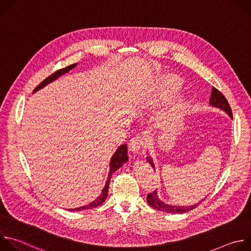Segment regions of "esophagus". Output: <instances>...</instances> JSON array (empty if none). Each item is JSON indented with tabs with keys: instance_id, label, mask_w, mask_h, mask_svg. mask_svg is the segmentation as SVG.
<instances>
[{
	"instance_id": "esophagus-1",
	"label": "esophagus",
	"mask_w": 251,
	"mask_h": 251,
	"mask_svg": "<svg viewBox=\"0 0 251 251\" xmlns=\"http://www.w3.org/2000/svg\"><path fill=\"white\" fill-rule=\"evenodd\" d=\"M146 144V138L142 135H137L131 138L129 143V149L133 154H139L141 149Z\"/></svg>"
}]
</instances>
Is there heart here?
I'll list each match as a JSON object with an SVG mask.
<instances>
[{
	"mask_svg": "<svg viewBox=\"0 0 251 251\" xmlns=\"http://www.w3.org/2000/svg\"><path fill=\"white\" fill-rule=\"evenodd\" d=\"M181 84H182V82L177 77H172V78L168 79V81L166 83V88H165L164 92L162 93V96L169 94V92L170 93L175 92L176 89L180 88Z\"/></svg>",
	"mask_w": 251,
	"mask_h": 251,
	"instance_id": "obj_1",
	"label": "heart"
}]
</instances>
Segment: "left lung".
I'll list each match as a JSON object with an SVG mask.
<instances>
[{
  "instance_id": "1",
  "label": "left lung",
  "mask_w": 251,
  "mask_h": 251,
  "mask_svg": "<svg viewBox=\"0 0 251 251\" xmlns=\"http://www.w3.org/2000/svg\"><path fill=\"white\" fill-rule=\"evenodd\" d=\"M209 103H210V105H212L214 107H218V108L223 109L224 111H226L232 118V111H231V108H230L228 101L226 100L225 95L220 90H218L216 87H212V89H211V96H210V99H209ZM147 160L150 162V164L154 168V164L152 163L151 159L148 158ZM204 201V199L201 200V201ZM147 201L155 209H158V210H161V211H165V212H168V213H182V212H186V211H189L191 209H194L200 203L199 202V203H196V204L190 205V206H177V205L166 204V203H164L162 201H160L158 199L156 191H154L151 194H148Z\"/></svg>"
}]
</instances>
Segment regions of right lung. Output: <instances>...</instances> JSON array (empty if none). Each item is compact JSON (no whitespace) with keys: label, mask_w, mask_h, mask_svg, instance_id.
I'll list each match as a JSON object with an SVG mask.
<instances>
[{"label":"right lung","mask_w":251,"mask_h":251,"mask_svg":"<svg viewBox=\"0 0 251 251\" xmlns=\"http://www.w3.org/2000/svg\"><path fill=\"white\" fill-rule=\"evenodd\" d=\"M76 63L75 64H71V65H68L64 68H61V69H58L56 70L55 73H53L52 75H50L49 77H47L43 82H41L37 87H35L33 89V92L37 91L41 88H43L44 86H46L47 84L50 83L51 81L55 80L58 76L66 74L67 71H69L70 69H73L74 67H75ZM128 161V156H127V145L126 144H123L121 145L117 151L114 153V155L112 156L111 158V162H110V172L108 174V178H107L106 181V184L100 194V196L95 200L93 201L92 202H90L89 204L87 205H83V206H80V207H77V208H71V209H68V210H71V211H75V210H83V209H90V208H94L98 205H100L102 202L105 201L107 196H108V188H109V183H110V178H111V176L113 175L114 172H116L124 163H126Z\"/></svg>","instance_id":"right-lung-1"}]
</instances>
